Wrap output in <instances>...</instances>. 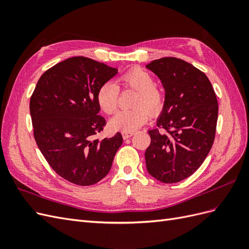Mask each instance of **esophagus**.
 I'll list each match as a JSON object with an SVG mask.
<instances>
[{"label":"esophagus","mask_w":249,"mask_h":249,"mask_svg":"<svg viewBox=\"0 0 249 249\" xmlns=\"http://www.w3.org/2000/svg\"><path fill=\"white\" fill-rule=\"evenodd\" d=\"M134 134H135V133H134L133 131H129V132H123V137H124V139H127V138L132 137Z\"/></svg>","instance_id":"34e87169"}]
</instances>
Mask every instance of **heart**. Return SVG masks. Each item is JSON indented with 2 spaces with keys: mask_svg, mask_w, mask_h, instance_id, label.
Here are the masks:
<instances>
[{
  "mask_svg": "<svg viewBox=\"0 0 249 249\" xmlns=\"http://www.w3.org/2000/svg\"><path fill=\"white\" fill-rule=\"evenodd\" d=\"M154 83V78L148 71L134 67L119 77L118 85L106 83L100 87L96 95L97 103L100 108L109 115L114 114L118 107V86L132 88L137 91L133 103L135 108L117 113L110 120L112 129L124 132L135 131L146 124L152 113L157 114L162 109L164 94L161 88Z\"/></svg>",
  "mask_w": 249,
  "mask_h": 249,
  "instance_id": "heart-1",
  "label": "heart"
}]
</instances>
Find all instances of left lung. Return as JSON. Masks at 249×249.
Segmentation results:
<instances>
[{"instance_id": "left-lung-1", "label": "left lung", "mask_w": 249, "mask_h": 249, "mask_svg": "<svg viewBox=\"0 0 249 249\" xmlns=\"http://www.w3.org/2000/svg\"><path fill=\"white\" fill-rule=\"evenodd\" d=\"M146 69L157 74L165 90L157 127L148 131L146 168L162 183H178L199 168L213 145L217 97L206 74L182 59L164 57Z\"/></svg>"}]
</instances>
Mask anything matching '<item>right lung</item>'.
I'll return each instance as SVG.
<instances>
[{"label": "right lung", "mask_w": 249, "mask_h": 249, "mask_svg": "<svg viewBox=\"0 0 249 249\" xmlns=\"http://www.w3.org/2000/svg\"><path fill=\"white\" fill-rule=\"evenodd\" d=\"M116 73L90 58H69L42 74L30 99L37 145L57 175L72 184L100 182L123 144L120 133L94 138L106 124L99 115L97 91Z\"/></svg>", "instance_id": "right-lung-1"}]
</instances>
